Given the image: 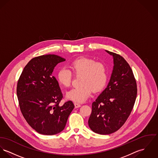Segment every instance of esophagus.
<instances>
[{
  "mask_svg": "<svg viewBox=\"0 0 158 158\" xmlns=\"http://www.w3.org/2000/svg\"><path fill=\"white\" fill-rule=\"evenodd\" d=\"M74 106H75V108H78V107H81V104H80L76 103V102L74 103Z\"/></svg>",
  "mask_w": 158,
  "mask_h": 158,
  "instance_id": "obj_1",
  "label": "esophagus"
}]
</instances>
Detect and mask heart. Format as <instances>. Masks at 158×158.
<instances>
[{"label": "heart", "instance_id": "1", "mask_svg": "<svg viewBox=\"0 0 158 158\" xmlns=\"http://www.w3.org/2000/svg\"><path fill=\"white\" fill-rule=\"evenodd\" d=\"M70 69L75 76H80V85L66 94L69 100L77 103L85 102L90 96L92 91L95 92L101 90L107 83L108 75L104 63L95 60L80 58L73 61L69 66ZM66 68H61L57 72V79L59 84L64 87L71 85L72 73Z\"/></svg>", "mask_w": 158, "mask_h": 158}]
</instances>
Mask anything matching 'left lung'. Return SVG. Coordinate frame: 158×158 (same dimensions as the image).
<instances>
[{"instance_id": "1", "label": "left lung", "mask_w": 158, "mask_h": 158, "mask_svg": "<svg viewBox=\"0 0 158 158\" xmlns=\"http://www.w3.org/2000/svg\"><path fill=\"white\" fill-rule=\"evenodd\" d=\"M114 68L106 88L92 104L88 121L90 129L100 135H109L119 129L133 109L137 86L133 71L126 60L114 52Z\"/></svg>"}]
</instances>
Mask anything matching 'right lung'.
<instances>
[{
	"label": "right lung",
	"mask_w": 158,
	"mask_h": 158,
	"mask_svg": "<svg viewBox=\"0 0 158 158\" xmlns=\"http://www.w3.org/2000/svg\"><path fill=\"white\" fill-rule=\"evenodd\" d=\"M65 60L54 54L33 58L18 80L17 95L22 114L40 134L53 135L63 130L74 108L71 101L59 106L63 95L52 75L58 63Z\"/></svg>",
	"instance_id": "right-lung-1"
}]
</instances>
